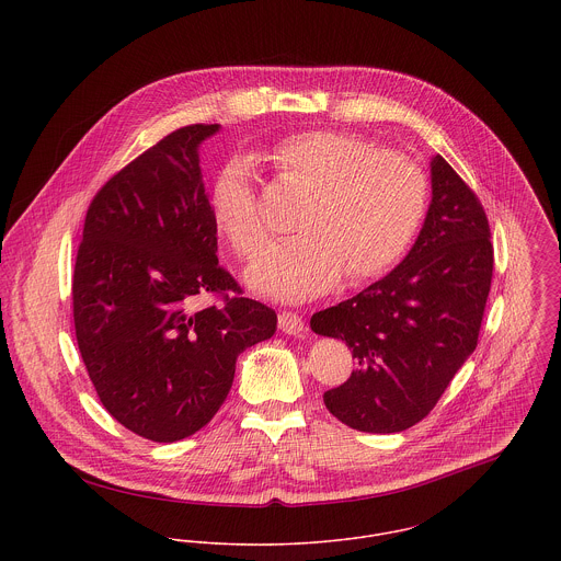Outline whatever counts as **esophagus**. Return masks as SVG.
Masks as SVG:
<instances>
[{
	"mask_svg": "<svg viewBox=\"0 0 561 561\" xmlns=\"http://www.w3.org/2000/svg\"><path fill=\"white\" fill-rule=\"evenodd\" d=\"M278 328L285 332V334H300L305 330V321L298 316V313H291V311H283L278 313Z\"/></svg>",
	"mask_w": 561,
	"mask_h": 561,
	"instance_id": "obj_1",
	"label": "esophagus"
}]
</instances>
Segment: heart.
<instances>
[{
	"label": "heart",
	"instance_id": "1",
	"mask_svg": "<svg viewBox=\"0 0 561 561\" xmlns=\"http://www.w3.org/2000/svg\"><path fill=\"white\" fill-rule=\"evenodd\" d=\"M280 181L307 194L298 209L300 236L274 241L248 267L252 289L307 300L339 278L363 283L396 265L425 216L427 176L408 158L345 131H307L267 151ZM211 220L241 256H254L267 227L250 165L227 161L209 187Z\"/></svg>",
	"mask_w": 561,
	"mask_h": 561
}]
</instances>
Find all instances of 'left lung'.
Masks as SVG:
<instances>
[{"label": "left lung", "mask_w": 561, "mask_h": 561, "mask_svg": "<svg viewBox=\"0 0 561 561\" xmlns=\"http://www.w3.org/2000/svg\"><path fill=\"white\" fill-rule=\"evenodd\" d=\"M485 211L460 174L432 160V203L400 265L350 300L311 318L313 332L345 341L352 376L323 393L345 425L403 432L425 419L478 347L492 280Z\"/></svg>", "instance_id": "1"}]
</instances>
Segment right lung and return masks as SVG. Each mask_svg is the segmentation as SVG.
<instances>
[{
	"label": "right lung",
	"instance_id": "obj_1",
	"mask_svg": "<svg viewBox=\"0 0 561 561\" xmlns=\"http://www.w3.org/2000/svg\"><path fill=\"white\" fill-rule=\"evenodd\" d=\"M187 125L118 170L92 198L73 272L81 358L103 408L134 434L174 443L227 400L241 352L276 332L218 263L198 147ZM207 293L220 306L198 312Z\"/></svg>",
	"mask_w": 561,
	"mask_h": 561
}]
</instances>
